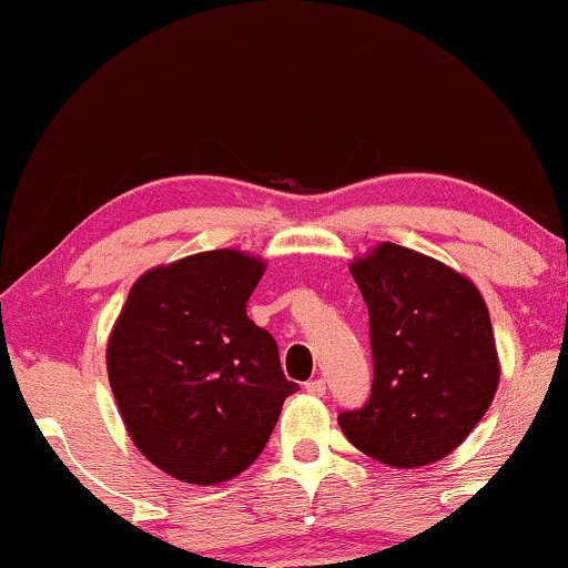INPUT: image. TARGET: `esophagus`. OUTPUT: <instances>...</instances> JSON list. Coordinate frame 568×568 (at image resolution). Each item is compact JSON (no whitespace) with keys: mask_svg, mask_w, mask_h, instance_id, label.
Here are the masks:
<instances>
[{"mask_svg":"<svg viewBox=\"0 0 568 568\" xmlns=\"http://www.w3.org/2000/svg\"><path fill=\"white\" fill-rule=\"evenodd\" d=\"M305 390L310 395H317V398H323L328 387H325V379H310V383H305Z\"/></svg>","mask_w":568,"mask_h":568,"instance_id":"1","label":"esophagus"}]
</instances>
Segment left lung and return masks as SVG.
Wrapping results in <instances>:
<instances>
[{
  "instance_id": "1",
  "label": "left lung",
  "mask_w": 568,
  "mask_h": 568,
  "mask_svg": "<svg viewBox=\"0 0 568 568\" xmlns=\"http://www.w3.org/2000/svg\"><path fill=\"white\" fill-rule=\"evenodd\" d=\"M369 310L372 395L338 416L364 455L432 465L463 445L499 387V354L478 286L437 258L379 243L352 261Z\"/></svg>"
}]
</instances>
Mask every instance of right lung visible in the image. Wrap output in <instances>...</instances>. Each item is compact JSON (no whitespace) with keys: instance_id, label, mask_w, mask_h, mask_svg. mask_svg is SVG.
<instances>
[{"instance_id":"add662e5","label":"right lung","mask_w":568,"mask_h":568,"mask_svg":"<svg viewBox=\"0 0 568 568\" xmlns=\"http://www.w3.org/2000/svg\"><path fill=\"white\" fill-rule=\"evenodd\" d=\"M266 263L206 251L154 266L131 286L108 338V379L146 460L183 484L251 468L297 390L268 331L247 317Z\"/></svg>"}]
</instances>
